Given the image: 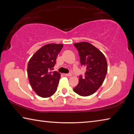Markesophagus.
I'll return each mask as SVG.
<instances>
[{
    "label": "esophagus",
    "instance_id": "1",
    "mask_svg": "<svg viewBox=\"0 0 134 134\" xmlns=\"http://www.w3.org/2000/svg\"><path fill=\"white\" fill-rule=\"evenodd\" d=\"M64 75L65 76H72V74L71 73H67V74H64Z\"/></svg>",
    "mask_w": 134,
    "mask_h": 134
}]
</instances>
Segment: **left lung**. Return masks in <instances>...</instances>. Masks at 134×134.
<instances>
[{
  "label": "left lung",
  "instance_id": "obj_1",
  "mask_svg": "<svg viewBox=\"0 0 134 134\" xmlns=\"http://www.w3.org/2000/svg\"><path fill=\"white\" fill-rule=\"evenodd\" d=\"M74 45L86 71L83 77L79 76V83L73 91L81 96H90L102 85L108 71L107 62L103 53L89 42L76 43Z\"/></svg>",
  "mask_w": 134,
  "mask_h": 134
}]
</instances>
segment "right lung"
<instances>
[{"label": "right lung", "instance_id": "add662e5", "mask_svg": "<svg viewBox=\"0 0 134 134\" xmlns=\"http://www.w3.org/2000/svg\"><path fill=\"white\" fill-rule=\"evenodd\" d=\"M63 47V44L45 45L38 49L29 61L27 72L29 83L40 97H50L57 89L60 73L51 71Z\"/></svg>", "mask_w": 134, "mask_h": 134}]
</instances>
